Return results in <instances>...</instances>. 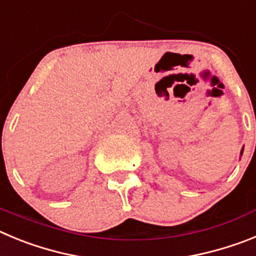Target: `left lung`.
Returning <instances> with one entry per match:
<instances>
[{
	"mask_svg": "<svg viewBox=\"0 0 256 256\" xmlns=\"http://www.w3.org/2000/svg\"><path fill=\"white\" fill-rule=\"evenodd\" d=\"M242 152H244V148H242V150H241V155H242Z\"/></svg>",
	"mask_w": 256,
	"mask_h": 256,
	"instance_id": "left-lung-1",
	"label": "left lung"
}]
</instances>
